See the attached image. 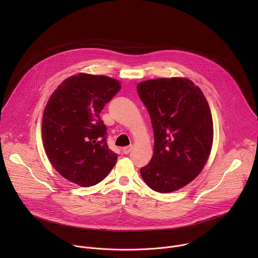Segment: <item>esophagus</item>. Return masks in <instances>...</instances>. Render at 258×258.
<instances>
[{"mask_svg": "<svg viewBox=\"0 0 258 258\" xmlns=\"http://www.w3.org/2000/svg\"><path fill=\"white\" fill-rule=\"evenodd\" d=\"M132 149H133L132 146H127V147H124V148H122V152L124 154H128L132 151Z\"/></svg>", "mask_w": 258, "mask_h": 258, "instance_id": "esophagus-1", "label": "esophagus"}]
</instances>
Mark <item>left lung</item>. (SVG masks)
Here are the masks:
<instances>
[{
    "label": "left lung",
    "instance_id": "left-lung-1",
    "mask_svg": "<svg viewBox=\"0 0 258 258\" xmlns=\"http://www.w3.org/2000/svg\"><path fill=\"white\" fill-rule=\"evenodd\" d=\"M137 90L154 132V153L141 175L152 190L173 192L191 182L209 157L213 141L209 105L188 79L150 80Z\"/></svg>",
    "mask_w": 258,
    "mask_h": 258
}]
</instances>
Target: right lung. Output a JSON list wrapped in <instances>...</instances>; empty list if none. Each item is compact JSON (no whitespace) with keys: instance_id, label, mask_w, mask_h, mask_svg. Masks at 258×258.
<instances>
[{"instance_id":"add662e5","label":"right lung","mask_w":258,"mask_h":258,"mask_svg":"<svg viewBox=\"0 0 258 258\" xmlns=\"http://www.w3.org/2000/svg\"><path fill=\"white\" fill-rule=\"evenodd\" d=\"M120 89L114 79L79 73L66 79L46 105L42 136L47 156L63 177L79 186L97 185L116 163L100 112Z\"/></svg>"}]
</instances>
